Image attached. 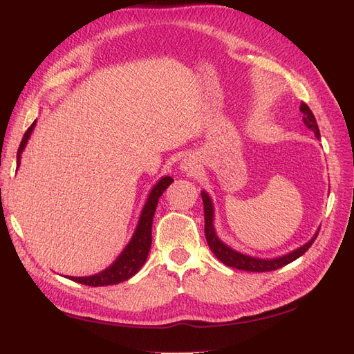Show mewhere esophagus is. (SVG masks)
Here are the masks:
<instances>
[{
	"instance_id": "34e87169",
	"label": "esophagus",
	"mask_w": 354,
	"mask_h": 354,
	"mask_svg": "<svg viewBox=\"0 0 354 354\" xmlns=\"http://www.w3.org/2000/svg\"><path fill=\"white\" fill-rule=\"evenodd\" d=\"M194 162H192L190 159H185L183 162H181V169H185V171H187V173H192V171H194Z\"/></svg>"
}]
</instances>
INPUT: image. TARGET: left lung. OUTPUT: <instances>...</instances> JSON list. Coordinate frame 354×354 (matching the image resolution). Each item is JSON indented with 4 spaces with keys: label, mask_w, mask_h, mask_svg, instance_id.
Returning <instances> with one entry per match:
<instances>
[{
    "label": "left lung",
    "mask_w": 354,
    "mask_h": 354,
    "mask_svg": "<svg viewBox=\"0 0 354 354\" xmlns=\"http://www.w3.org/2000/svg\"><path fill=\"white\" fill-rule=\"evenodd\" d=\"M299 111H301V113H303L304 124L310 128V130L315 131L316 137H320L316 118L304 102H301V104H299ZM201 195H202V201H203V216H205V238H207L208 246L211 248V251L214 252V255H216L221 263H224L229 267H233V269L246 270V272H272V270H277V269H281V267H283L289 263H292L294 260L298 259V257H301L310 248V246H312L315 239L317 238V233H316L313 239L307 242L306 245H303L301 248H298V250L289 252L283 257H279V259L261 260V259H255V257L241 254L238 251L229 248L226 243H223L217 238V234H216V232H214V227H212V203H211V199L205 194V192H202Z\"/></svg>",
    "instance_id": "obj_1"
}]
</instances>
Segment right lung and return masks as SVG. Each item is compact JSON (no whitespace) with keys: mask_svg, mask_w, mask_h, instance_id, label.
Returning <instances> with one entry per match:
<instances>
[{"mask_svg":"<svg viewBox=\"0 0 354 354\" xmlns=\"http://www.w3.org/2000/svg\"><path fill=\"white\" fill-rule=\"evenodd\" d=\"M35 122H32V125L28 128L22 142H20L19 151H17V167L20 164V153L24 152V149L28 143V138L34 130ZM173 183V178L171 177H164L160 178L156 186L152 189L151 195H149V199L146 202V205L143 208V212L140 216V220H138V226L134 232V236L130 241V243L127 245V248L122 251V254L118 257L115 263L109 266L108 269L93 274L87 277H69V279L82 283V285H88V286H104V285H113V283H120L127 279H130L131 276H134L140 267L145 264L149 250H151V243H152V221L153 216L156 211L158 201L160 195L164 194L165 189Z\"/></svg>","mask_w":354,"mask_h":354,"instance_id":"1","label":"right lung"}]
</instances>
